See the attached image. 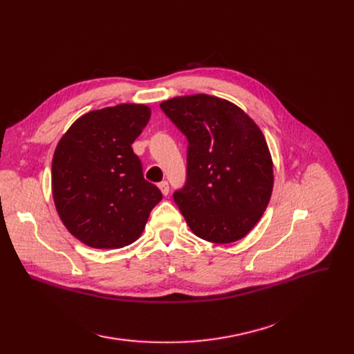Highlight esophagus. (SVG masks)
Here are the masks:
<instances>
[{
	"mask_svg": "<svg viewBox=\"0 0 354 354\" xmlns=\"http://www.w3.org/2000/svg\"><path fill=\"white\" fill-rule=\"evenodd\" d=\"M158 187H159L160 192H162L165 196H166L167 194H169V183H167L166 180H162V182H159Z\"/></svg>",
	"mask_w": 354,
	"mask_h": 354,
	"instance_id": "34e87169",
	"label": "esophagus"
}]
</instances>
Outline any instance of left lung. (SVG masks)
<instances>
[{
    "mask_svg": "<svg viewBox=\"0 0 354 354\" xmlns=\"http://www.w3.org/2000/svg\"><path fill=\"white\" fill-rule=\"evenodd\" d=\"M160 109L188 139L187 180L174 192L187 224L215 244L245 236L272 192L263 132L239 107L208 95L174 97Z\"/></svg>",
    "mask_w": 354,
    "mask_h": 354,
    "instance_id": "8db88e82",
    "label": "left lung"
}]
</instances>
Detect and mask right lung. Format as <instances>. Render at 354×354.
Here are the masks:
<instances>
[{
    "mask_svg": "<svg viewBox=\"0 0 354 354\" xmlns=\"http://www.w3.org/2000/svg\"><path fill=\"white\" fill-rule=\"evenodd\" d=\"M151 119L145 104H118L77 119L51 163L54 203L71 235L109 250L135 243L162 192L143 178L132 143Z\"/></svg>",
    "mask_w": 354,
    "mask_h": 354,
    "instance_id": "right-lung-1",
    "label": "right lung"
}]
</instances>
